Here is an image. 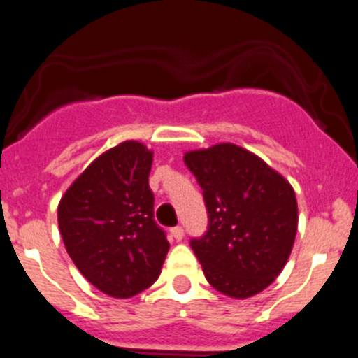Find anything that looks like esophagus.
I'll use <instances>...</instances> for the list:
<instances>
[{
  "label": "esophagus",
  "instance_id": "1",
  "mask_svg": "<svg viewBox=\"0 0 358 358\" xmlns=\"http://www.w3.org/2000/svg\"><path fill=\"white\" fill-rule=\"evenodd\" d=\"M170 235L173 236V240H177V242H179V240H182V236H185V229H182L181 226H176L170 229Z\"/></svg>",
  "mask_w": 358,
  "mask_h": 358
}]
</instances>
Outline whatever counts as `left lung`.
Returning a JSON list of instances; mask_svg holds the SVG:
<instances>
[{
    "instance_id": "obj_1",
    "label": "left lung",
    "mask_w": 358,
    "mask_h": 358,
    "mask_svg": "<svg viewBox=\"0 0 358 358\" xmlns=\"http://www.w3.org/2000/svg\"><path fill=\"white\" fill-rule=\"evenodd\" d=\"M202 188L208 231L189 242L218 292L245 299L283 271L297 231L294 188L252 152L218 143L185 154Z\"/></svg>"
}]
</instances>
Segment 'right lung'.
Returning a JSON list of instances; mask_svg holds the SVG:
<instances>
[{
	"mask_svg": "<svg viewBox=\"0 0 358 358\" xmlns=\"http://www.w3.org/2000/svg\"><path fill=\"white\" fill-rule=\"evenodd\" d=\"M152 150L123 141L103 152L59 202V229L82 276L110 297H132L159 278L170 249L154 220Z\"/></svg>",
	"mask_w": 358,
	"mask_h": 358,
	"instance_id": "1",
	"label": "right lung"
}]
</instances>
